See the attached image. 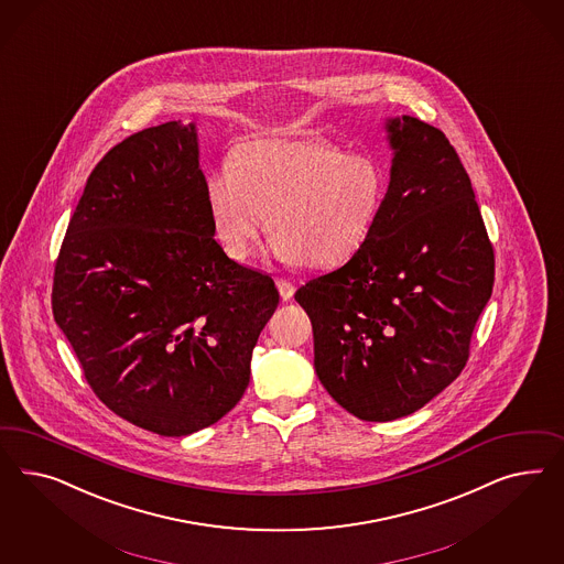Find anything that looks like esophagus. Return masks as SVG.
I'll list each match as a JSON object with an SVG mask.
<instances>
[{
  "label": "esophagus",
  "instance_id": "obj_1",
  "mask_svg": "<svg viewBox=\"0 0 564 564\" xmlns=\"http://www.w3.org/2000/svg\"><path fill=\"white\" fill-rule=\"evenodd\" d=\"M274 283H276V290H279L283 300H291V297H293V293H295V285H293L291 281L283 279V276H279Z\"/></svg>",
  "mask_w": 564,
  "mask_h": 564
}]
</instances>
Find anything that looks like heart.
Masks as SVG:
<instances>
[{"label": "heart", "mask_w": 564, "mask_h": 564, "mask_svg": "<svg viewBox=\"0 0 564 564\" xmlns=\"http://www.w3.org/2000/svg\"><path fill=\"white\" fill-rule=\"evenodd\" d=\"M384 192L387 175L370 154L343 153L321 137L264 138L208 177L206 205L234 260L252 254L269 215L274 257L333 267L370 238Z\"/></svg>", "instance_id": "1"}]
</instances>
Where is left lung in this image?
I'll list each match as a JSON object with an SVG mask.
<instances>
[{"mask_svg": "<svg viewBox=\"0 0 564 564\" xmlns=\"http://www.w3.org/2000/svg\"><path fill=\"white\" fill-rule=\"evenodd\" d=\"M387 130L391 184L370 238L295 291L316 375L366 422L410 415L462 375L495 285V248L448 138L410 116Z\"/></svg>", "mask_w": 564, "mask_h": 564, "instance_id": "8db88e82", "label": "left lung"}]
</instances>
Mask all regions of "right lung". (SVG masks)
I'll return each instance as SVG.
<instances>
[{
    "instance_id": "right-lung-1",
    "label": "right lung",
    "mask_w": 564,
    "mask_h": 564,
    "mask_svg": "<svg viewBox=\"0 0 564 564\" xmlns=\"http://www.w3.org/2000/svg\"><path fill=\"white\" fill-rule=\"evenodd\" d=\"M194 123L121 140L86 180L53 273V318L126 422L186 436L250 382L279 291L213 238Z\"/></svg>"
}]
</instances>
